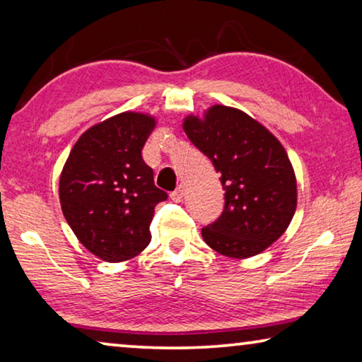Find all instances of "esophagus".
Returning a JSON list of instances; mask_svg holds the SVG:
<instances>
[{"label":"esophagus","mask_w":362,"mask_h":362,"mask_svg":"<svg viewBox=\"0 0 362 362\" xmlns=\"http://www.w3.org/2000/svg\"><path fill=\"white\" fill-rule=\"evenodd\" d=\"M183 197H185V187H183V185H179V187L175 188V192L170 193V198L174 199L175 203H180L182 199H183Z\"/></svg>","instance_id":"esophagus-1"}]
</instances>
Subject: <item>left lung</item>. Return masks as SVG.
Wrapping results in <instances>:
<instances>
[{
  "instance_id": "1",
  "label": "left lung",
  "mask_w": 362,
  "mask_h": 362,
  "mask_svg": "<svg viewBox=\"0 0 362 362\" xmlns=\"http://www.w3.org/2000/svg\"><path fill=\"white\" fill-rule=\"evenodd\" d=\"M182 127L211 159L226 190L223 214L202 229L204 242L230 258L267 250L298 206V182L283 144L255 118L228 105H211L203 117L187 115Z\"/></svg>"
}]
</instances>
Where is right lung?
I'll list each match as a JSON object with an SVG mask.
<instances>
[{"label":"right lung","instance_id":"right-lung-1","mask_svg":"<svg viewBox=\"0 0 362 362\" xmlns=\"http://www.w3.org/2000/svg\"><path fill=\"white\" fill-rule=\"evenodd\" d=\"M156 123L141 112L95 123L63 165L58 193L64 219L81 244L104 262H125L146 249L156 204L167 199L141 156Z\"/></svg>","mask_w":362,"mask_h":362}]
</instances>
